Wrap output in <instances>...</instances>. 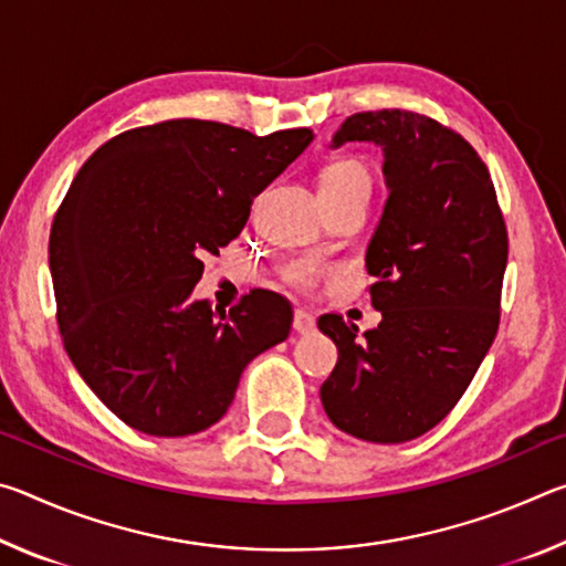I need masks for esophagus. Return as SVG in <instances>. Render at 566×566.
Returning a JSON list of instances; mask_svg holds the SVG:
<instances>
[{"mask_svg":"<svg viewBox=\"0 0 566 566\" xmlns=\"http://www.w3.org/2000/svg\"><path fill=\"white\" fill-rule=\"evenodd\" d=\"M292 327H294V332H296V334H312L314 329H317V322H314V317H312L310 312L296 310V312H294V322H292Z\"/></svg>","mask_w":566,"mask_h":566,"instance_id":"1","label":"esophagus"}]
</instances>
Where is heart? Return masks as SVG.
Returning a JSON list of instances; mask_svg holds the SVG:
<instances>
[{"label": "heart", "instance_id": "obj_1", "mask_svg": "<svg viewBox=\"0 0 566 566\" xmlns=\"http://www.w3.org/2000/svg\"><path fill=\"white\" fill-rule=\"evenodd\" d=\"M347 189H369V171L357 159H334L319 175V195H339ZM327 274V266L314 260H292L282 266V276L286 284L296 286V290H312L322 276Z\"/></svg>", "mask_w": 566, "mask_h": 566}]
</instances>
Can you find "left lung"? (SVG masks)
I'll return each mask as SVG.
<instances>
[{
    "instance_id": "8db88e82",
    "label": "left lung",
    "mask_w": 566,
    "mask_h": 566,
    "mask_svg": "<svg viewBox=\"0 0 566 566\" xmlns=\"http://www.w3.org/2000/svg\"><path fill=\"white\" fill-rule=\"evenodd\" d=\"M385 151L387 205L367 247L375 329L339 314L317 327L339 359L319 389L334 427L399 444L437 427L469 387L500 327L510 239L490 169L437 119L407 109L359 112L334 134Z\"/></svg>"
}]
</instances>
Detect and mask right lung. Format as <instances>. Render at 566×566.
<instances>
[{"instance_id": "obj_1", "label": "right lung", "mask_w": 566, "mask_h": 566, "mask_svg": "<svg viewBox=\"0 0 566 566\" xmlns=\"http://www.w3.org/2000/svg\"><path fill=\"white\" fill-rule=\"evenodd\" d=\"M205 119L122 132L76 171L50 234L56 324L87 387L151 437L212 427L239 377L290 337L292 306L254 290L229 314L191 290L242 232L254 197L312 142Z\"/></svg>"}]
</instances>
